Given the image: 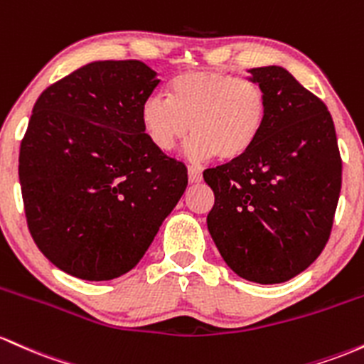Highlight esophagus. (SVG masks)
<instances>
[{
	"label": "esophagus",
	"mask_w": 364,
	"mask_h": 364,
	"mask_svg": "<svg viewBox=\"0 0 364 364\" xmlns=\"http://www.w3.org/2000/svg\"><path fill=\"white\" fill-rule=\"evenodd\" d=\"M201 181H203L201 170L193 168V166H191V168H189V182L191 183H199Z\"/></svg>",
	"instance_id": "obj_1"
}]
</instances>
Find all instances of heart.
Segmentation results:
<instances>
[{"instance_id":"heart-1","label":"heart","mask_w":364,"mask_h":364,"mask_svg":"<svg viewBox=\"0 0 364 364\" xmlns=\"http://www.w3.org/2000/svg\"><path fill=\"white\" fill-rule=\"evenodd\" d=\"M168 101L151 96L141 106L146 136L171 151L189 134L194 160L237 161L255 148L268 117V97L258 82L216 70L181 73L166 87ZM191 127L189 128L188 125Z\"/></svg>"}]
</instances>
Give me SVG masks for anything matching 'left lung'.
Here are the masks:
<instances>
[{
    "label": "left lung",
    "mask_w": 364,
    "mask_h": 364,
    "mask_svg": "<svg viewBox=\"0 0 364 364\" xmlns=\"http://www.w3.org/2000/svg\"><path fill=\"white\" fill-rule=\"evenodd\" d=\"M247 72L267 92V124L246 156L203 171L215 194L206 222L237 275L280 284L304 272L328 242L342 160L320 97L282 67Z\"/></svg>",
    "instance_id": "left-lung-1"
}]
</instances>
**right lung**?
<instances>
[{"label":"right lung","mask_w":364,"mask_h":364,"mask_svg":"<svg viewBox=\"0 0 364 364\" xmlns=\"http://www.w3.org/2000/svg\"><path fill=\"white\" fill-rule=\"evenodd\" d=\"M158 84L139 60L92 61L36 101L20 144L23 210L36 246L68 275L132 270L186 191V165L141 124Z\"/></svg>","instance_id":"1"}]
</instances>
